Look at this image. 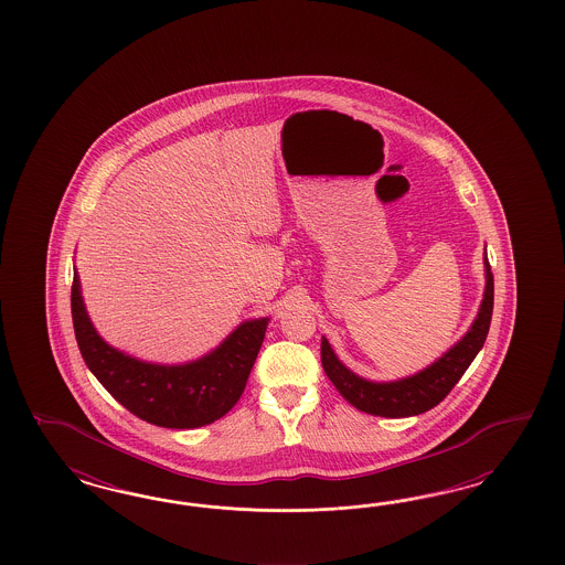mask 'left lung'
<instances>
[{
  "instance_id": "obj_1",
  "label": "left lung",
  "mask_w": 565,
  "mask_h": 565,
  "mask_svg": "<svg viewBox=\"0 0 565 565\" xmlns=\"http://www.w3.org/2000/svg\"><path fill=\"white\" fill-rule=\"evenodd\" d=\"M484 275H487L484 296L480 302L479 315L472 327L468 329V333L451 350H447L441 359L435 360L430 366L416 375L390 381V383L366 381L362 376L354 375L350 369H345L335 356L333 348L323 338L321 362L335 390L354 408L373 416L404 418V416H416L435 408L462 379L466 369L470 366L472 360L477 359L482 343L487 340L491 317H493V290H495L487 253H484Z\"/></svg>"
}]
</instances>
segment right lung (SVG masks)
<instances>
[{
    "label": "right lung",
    "instance_id": "1",
    "mask_svg": "<svg viewBox=\"0 0 565 565\" xmlns=\"http://www.w3.org/2000/svg\"><path fill=\"white\" fill-rule=\"evenodd\" d=\"M72 323L90 373L126 411L166 428L205 427L234 408L246 387L269 319L246 321L203 359L151 364L107 345L86 315L81 281H72Z\"/></svg>",
    "mask_w": 565,
    "mask_h": 565
}]
</instances>
